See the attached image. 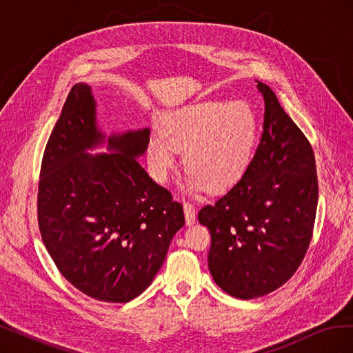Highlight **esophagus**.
Wrapping results in <instances>:
<instances>
[{
	"label": "esophagus",
	"instance_id": "obj_1",
	"mask_svg": "<svg viewBox=\"0 0 353 353\" xmlns=\"http://www.w3.org/2000/svg\"><path fill=\"white\" fill-rule=\"evenodd\" d=\"M184 213H185V221L188 225L196 222V216H197V210L194 208L193 203L190 201H184Z\"/></svg>",
	"mask_w": 353,
	"mask_h": 353
}]
</instances>
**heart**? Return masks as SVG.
I'll return each mask as SVG.
<instances>
[{"mask_svg":"<svg viewBox=\"0 0 353 353\" xmlns=\"http://www.w3.org/2000/svg\"><path fill=\"white\" fill-rule=\"evenodd\" d=\"M258 122L248 101L206 100L170 112L147 141V163L166 183L184 150L187 188L222 190L237 181L253 157Z\"/></svg>","mask_w":353,"mask_h":353,"instance_id":"1","label":"heart"}]
</instances>
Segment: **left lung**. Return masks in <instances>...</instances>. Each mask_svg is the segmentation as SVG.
<instances>
[{
  "instance_id": "1",
  "label": "left lung",
  "mask_w": 353,
  "mask_h": 353,
  "mask_svg": "<svg viewBox=\"0 0 353 353\" xmlns=\"http://www.w3.org/2000/svg\"><path fill=\"white\" fill-rule=\"evenodd\" d=\"M261 143L236 185L199 212L210 231L209 271L230 296L268 294L292 279L311 243L318 179L311 144L259 81Z\"/></svg>"
}]
</instances>
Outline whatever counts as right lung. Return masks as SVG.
Listing matches in <instances>:
<instances>
[{
  "instance_id": "right-lung-1",
  "label": "right lung",
  "mask_w": 353,
  "mask_h": 353,
  "mask_svg": "<svg viewBox=\"0 0 353 353\" xmlns=\"http://www.w3.org/2000/svg\"><path fill=\"white\" fill-rule=\"evenodd\" d=\"M148 128L108 138L87 83L70 90L42 157L38 223L61 275L87 296L126 303L152 284L185 223L183 205L138 163Z\"/></svg>"
}]
</instances>
